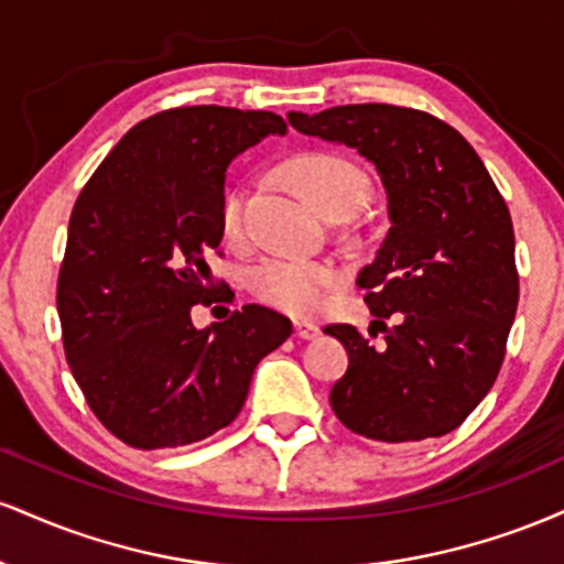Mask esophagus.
I'll return each mask as SVG.
<instances>
[{"instance_id":"obj_1","label":"esophagus","mask_w":564,"mask_h":564,"mask_svg":"<svg viewBox=\"0 0 564 564\" xmlns=\"http://www.w3.org/2000/svg\"><path fill=\"white\" fill-rule=\"evenodd\" d=\"M318 334H321V328L313 326V323H307V321H294V336H296V339L310 341V339H315V336H318Z\"/></svg>"}]
</instances>
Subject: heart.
<instances>
[{"label":"heart","mask_w":564,"mask_h":564,"mask_svg":"<svg viewBox=\"0 0 564 564\" xmlns=\"http://www.w3.org/2000/svg\"><path fill=\"white\" fill-rule=\"evenodd\" d=\"M286 174L304 193V198L323 212H349L355 215L364 209L371 183L368 174L355 161L339 153H302L286 164ZM243 187L230 185L219 204V219L225 232L241 228ZM336 268L332 262L304 260V257L273 254L264 257L249 270V289L257 300L283 313L307 318L326 304V296L336 283Z\"/></svg>","instance_id":"obj_1"}]
</instances>
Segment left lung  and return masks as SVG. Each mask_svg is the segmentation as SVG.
I'll list each match as a JSON object with an SVG mask.
<instances>
[{
	"label": "left lung",
	"instance_id": "8db88e82",
	"mask_svg": "<svg viewBox=\"0 0 564 564\" xmlns=\"http://www.w3.org/2000/svg\"><path fill=\"white\" fill-rule=\"evenodd\" d=\"M296 132L355 148L377 166L390 230L358 273L387 347L336 323L349 355L334 384L339 422L381 443L456 430L498 377L520 278L507 200L456 129L413 108L364 102L289 113ZM393 326L387 327L386 321Z\"/></svg>",
	"mask_w": 564,
	"mask_h": 564
}]
</instances>
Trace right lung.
Masks as SVG:
<instances>
[{
    "mask_svg": "<svg viewBox=\"0 0 564 564\" xmlns=\"http://www.w3.org/2000/svg\"><path fill=\"white\" fill-rule=\"evenodd\" d=\"M268 134L270 111L191 106L134 124L84 185L57 278L63 347L108 432L140 451L215 435L241 413L251 373L291 321L246 304L196 328L217 294L209 254L223 241L225 170Z\"/></svg>",
    "mask_w": 564,
    "mask_h": 564,
    "instance_id": "obj_1",
    "label": "right lung"
}]
</instances>
